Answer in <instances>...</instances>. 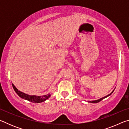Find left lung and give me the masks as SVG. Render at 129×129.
I'll use <instances>...</instances> for the list:
<instances>
[{"label":"left lung","mask_w":129,"mask_h":129,"mask_svg":"<svg viewBox=\"0 0 129 129\" xmlns=\"http://www.w3.org/2000/svg\"><path fill=\"white\" fill-rule=\"evenodd\" d=\"M114 90H113L112 91V93H110L109 94H108V95H106V96H105V97H102V98H101V99H99V100H94V101H88V102H90V103H93V104H95V103H98V102H99L100 101H102V100L103 99H105V98H106V97H109V95H110L111 94H112L113 93V91H114Z\"/></svg>","instance_id":"8db88e82"}]
</instances>
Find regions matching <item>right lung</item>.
<instances>
[{"instance_id":"1","label":"right lung","mask_w":129,"mask_h":129,"mask_svg":"<svg viewBox=\"0 0 129 129\" xmlns=\"http://www.w3.org/2000/svg\"><path fill=\"white\" fill-rule=\"evenodd\" d=\"M13 88H14L15 92L17 93L19 97H21V99H24L27 101H29L33 103H40V102H43L45 101V100L48 99L51 96V94L49 93L46 95H29L27 94H25L24 93H23L19 90L15 85L13 84H12Z\"/></svg>"}]
</instances>
